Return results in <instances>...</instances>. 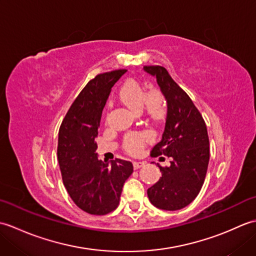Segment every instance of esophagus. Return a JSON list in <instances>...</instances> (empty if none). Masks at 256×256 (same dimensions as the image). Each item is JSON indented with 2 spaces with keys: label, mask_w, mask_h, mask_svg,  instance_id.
<instances>
[{
  "label": "esophagus",
  "mask_w": 256,
  "mask_h": 256,
  "mask_svg": "<svg viewBox=\"0 0 256 256\" xmlns=\"http://www.w3.org/2000/svg\"><path fill=\"white\" fill-rule=\"evenodd\" d=\"M144 164H145L144 162H133V167H134V170H138V168L143 167V166H144Z\"/></svg>",
  "instance_id": "esophagus-1"
}]
</instances>
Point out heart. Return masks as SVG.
<instances>
[{
	"label": "heart",
	"instance_id": "heart-1",
	"mask_svg": "<svg viewBox=\"0 0 256 256\" xmlns=\"http://www.w3.org/2000/svg\"><path fill=\"white\" fill-rule=\"evenodd\" d=\"M120 100L135 113H140L145 106L148 113L154 118L160 116L165 108L164 96L160 91L154 90L150 94H146L143 86L134 80H128L124 84L122 89L120 90ZM148 140L150 135L148 133L130 135L125 144L126 150L135 153Z\"/></svg>",
	"mask_w": 256,
	"mask_h": 256
}]
</instances>
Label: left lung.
<instances>
[{"label":"left lung","instance_id":"left-lung-1","mask_svg":"<svg viewBox=\"0 0 256 256\" xmlns=\"http://www.w3.org/2000/svg\"><path fill=\"white\" fill-rule=\"evenodd\" d=\"M156 78L167 104L165 128L152 155L172 157L162 167L160 180L148 189L150 204L167 211L180 210L192 202L202 187L209 164V138L198 108L164 67L145 66Z\"/></svg>","mask_w":256,"mask_h":256}]
</instances>
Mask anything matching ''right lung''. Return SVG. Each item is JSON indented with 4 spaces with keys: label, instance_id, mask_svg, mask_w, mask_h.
Here are the masks:
<instances>
[{
    "label": "right lung",
    "instance_id": "obj_1",
    "mask_svg": "<svg viewBox=\"0 0 256 256\" xmlns=\"http://www.w3.org/2000/svg\"><path fill=\"white\" fill-rule=\"evenodd\" d=\"M126 70L98 74L70 106L58 133L57 156L64 187L81 210L106 214L118 208L125 180L133 172L131 162L98 158V128L112 86Z\"/></svg>",
    "mask_w": 256,
    "mask_h": 256
}]
</instances>
